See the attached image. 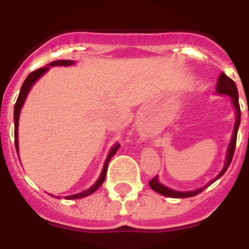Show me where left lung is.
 <instances>
[{
  "label": "left lung",
  "instance_id": "obj_1",
  "mask_svg": "<svg viewBox=\"0 0 249 249\" xmlns=\"http://www.w3.org/2000/svg\"><path fill=\"white\" fill-rule=\"evenodd\" d=\"M215 92L218 94H227L230 96L231 100H232L233 107L236 109V123H234V129H233V135L232 138H231L230 146H228L227 149V156H226V164H224L223 169H222L219 175L211 181L210 183L207 184L206 187H208L210 184H212L213 182L217 181L221 176L224 175V172L227 171V168L230 167L231 162H232L233 153H234V149H236V142H237V132H238L239 123H241V108H239V102H238V89H237V86L234 83V81L231 80L230 77L226 76L224 73H221V76L218 77V81H217V89H215ZM149 187L152 190L156 191L157 193L162 196H166V197H171V198H187V197H193V196H197L198 193H201L202 191L206 190V187L203 188H199V190L196 191H190V192H179V191L171 190L168 187L163 186L162 183L158 182V178L155 177L152 178L149 181Z\"/></svg>",
  "mask_w": 249,
  "mask_h": 249
}]
</instances>
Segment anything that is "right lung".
<instances>
[{"instance_id":"obj_1","label":"right lung","mask_w":249,"mask_h":249,"mask_svg":"<svg viewBox=\"0 0 249 249\" xmlns=\"http://www.w3.org/2000/svg\"><path fill=\"white\" fill-rule=\"evenodd\" d=\"M71 65H73V61H71V59H58V61H53V62H51L50 65H47L46 67L38 68V70H36V71L31 72V73L27 76V78L25 80V82H23V85H22V87H21V91H19L18 98H17V101H16V105H15V112H13V120H15V144H16L17 153H18L19 112H21L22 106H23V103H25V100H26V97H27V94H28V92H30L31 87L34 86V83L38 80L39 77L42 76V74H45L46 72L48 71V68L50 67H53V66H71ZM118 147H120V144L116 143L113 147H112L111 151H109L108 156H107V158H106L105 164H103L102 173H101V176H100V178L97 179V182H96V183H94L91 188L86 190L85 192L77 193V195H72V196H66V199L83 198V197H87V196H89V195H92L93 192H96V191H97L98 188L101 187V184L103 183V181H105L106 173H107V167H108V163H109V160H111V158L116 155V152L118 151Z\"/></svg>"}]
</instances>
